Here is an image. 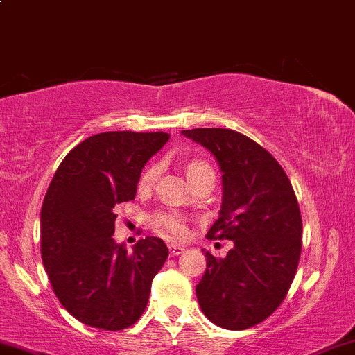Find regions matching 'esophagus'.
<instances>
[{"instance_id": "1", "label": "esophagus", "mask_w": 355, "mask_h": 355, "mask_svg": "<svg viewBox=\"0 0 355 355\" xmlns=\"http://www.w3.org/2000/svg\"><path fill=\"white\" fill-rule=\"evenodd\" d=\"M183 250H185V248L180 246V245H168L170 256H178V254H182Z\"/></svg>"}]
</instances>
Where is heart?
Here are the masks:
<instances>
[{"label": "heart", "instance_id": "heart-1", "mask_svg": "<svg viewBox=\"0 0 355 355\" xmlns=\"http://www.w3.org/2000/svg\"><path fill=\"white\" fill-rule=\"evenodd\" d=\"M159 170L160 168L157 165L148 166V168L142 173V177H140L139 189L140 190L150 189L153 182H155L157 175H159ZM207 173H213V170L211 166L205 164V162L195 160L187 166V175H189V178L193 183ZM150 221L153 228H155V232L164 234V236L168 238V240H183V238L189 234V226H187L185 216L177 211H157L150 218Z\"/></svg>", "mask_w": 355, "mask_h": 355}]
</instances>
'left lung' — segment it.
<instances>
[{
    "instance_id": "left-lung-1",
    "label": "left lung",
    "mask_w": 355,
    "mask_h": 355,
    "mask_svg": "<svg viewBox=\"0 0 355 355\" xmlns=\"http://www.w3.org/2000/svg\"><path fill=\"white\" fill-rule=\"evenodd\" d=\"M182 134L208 148L221 170L223 202L208 240L233 248L196 284L203 314L216 326L243 331L270 318L284 301L301 256L302 220L283 166L250 137L230 129H191Z\"/></svg>"
}]
</instances>
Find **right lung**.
Here are the masks:
<instances>
[{
  "label": "right lung",
  "mask_w": 355,
  "mask_h": 355,
  "mask_svg": "<svg viewBox=\"0 0 355 355\" xmlns=\"http://www.w3.org/2000/svg\"><path fill=\"white\" fill-rule=\"evenodd\" d=\"M170 135L104 132L64 157L41 210V256L64 309L78 321L121 331L139 321L152 279L168 258L160 238L117 245L115 207L135 198L142 168Z\"/></svg>",
  "instance_id": "right-lung-1"
}]
</instances>
